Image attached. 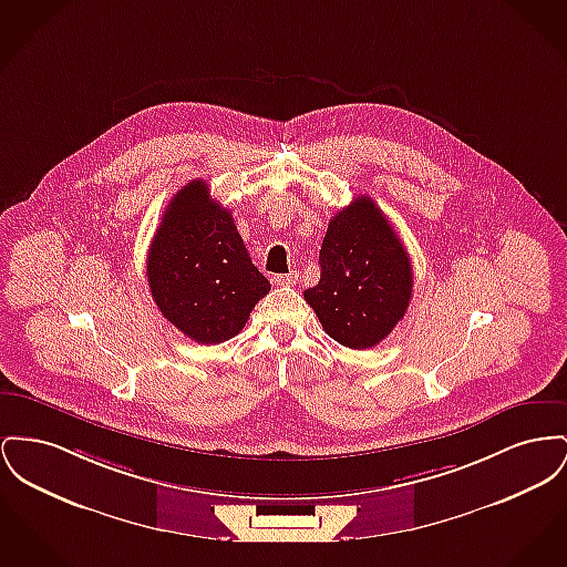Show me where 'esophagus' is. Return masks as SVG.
I'll use <instances>...</instances> for the list:
<instances>
[{
    "label": "esophagus",
    "instance_id": "1",
    "mask_svg": "<svg viewBox=\"0 0 567 567\" xmlns=\"http://www.w3.org/2000/svg\"><path fill=\"white\" fill-rule=\"evenodd\" d=\"M271 282L278 287H291L296 282V276L293 274H276Z\"/></svg>",
    "mask_w": 567,
    "mask_h": 567
}]
</instances>
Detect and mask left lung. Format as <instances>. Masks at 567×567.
Returning a JSON list of instances; mask_svg holds the SVG:
<instances>
[{
	"label": "left lung",
	"mask_w": 567,
	"mask_h": 567,
	"mask_svg": "<svg viewBox=\"0 0 567 567\" xmlns=\"http://www.w3.org/2000/svg\"><path fill=\"white\" fill-rule=\"evenodd\" d=\"M321 280L303 298L323 330L349 349L379 344L404 317L413 267L399 235L370 197L342 207L319 252Z\"/></svg>",
	"instance_id": "obj_1"
}]
</instances>
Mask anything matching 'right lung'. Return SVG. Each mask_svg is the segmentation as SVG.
<instances>
[{"mask_svg": "<svg viewBox=\"0 0 567 567\" xmlns=\"http://www.w3.org/2000/svg\"><path fill=\"white\" fill-rule=\"evenodd\" d=\"M147 282L165 319L199 344L237 336L269 293L231 209L209 197L203 179L188 182L168 200L147 252Z\"/></svg>", "mask_w": 567, "mask_h": 567, "instance_id": "right-lung-1", "label": "right lung"}]
</instances>
